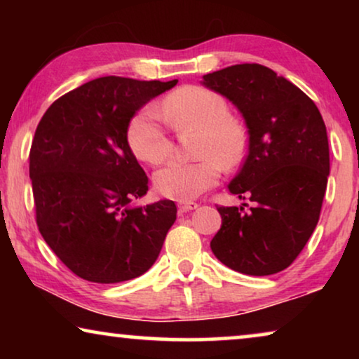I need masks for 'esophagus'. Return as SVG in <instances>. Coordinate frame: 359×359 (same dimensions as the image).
<instances>
[{"label": "esophagus", "instance_id": "1", "mask_svg": "<svg viewBox=\"0 0 359 359\" xmlns=\"http://www.w3.org/2000/svg\"><path fill=\"white\" fill-rule=\"evenodd\" d=\"M198 203H194V201H181L178 204V209L180 212H189V210H194L198 209Z\"/></svg>", "mask_w": 359, "mask_h": 359}]
</instances>
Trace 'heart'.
<instances>
[{
    "label": "heart",
    "mask_w": 359,
    "mask_h": 359,
    "mask_svg": "<svg viewBox=\"0 0 359 359\" xmlns=\"http://www.w3.org/2000/svg\"><path fill=\"white\" fill-rule=\"evenodd\" d=\"M175 130L198 129L193 161H171L155 175V188L165 198L189 201L217 184L224 170L242 163L248 149L243 122L230 116L227 100L199 85L175 90L161 106ZM127 144L137 158L151 166L161 165L173 151L168 130L155 106H145L127 127Z\"/></svg>",
    "instance_id": "1"
}]
</instances>
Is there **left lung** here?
<instances>
[{"mask_svg": "<svg viewBox=\"0 0 359 359\" xmlns=\"http://www.w3.org/2000/svg\"><path fill=\"white\" fill-rule=\"evenodd\" d=\"M247 122L248 155L230 183L250 210L217 205L220 230L210 242L233 271L268 276L291 266L320 217L330 155L325 122L306 93L259 63H240L204 75Z\"/></svg>", "mask_w": 359, "mask_h": 359, "instance_id": "obj_1", "label": "left lung"}]
</instances>
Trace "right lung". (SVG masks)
Segmentation results:
<instances>
[{"mask_svg":"<svg viewBox=\"0 0 359 359\" xmlns=\"http://www.w3.org/2000/svg\"><path fill=\"white\" fill-rule=\"evenodd\" d=\"M178 80L102 76L53 101L29 151L39 232L86 281L114 284L149 271L176 220L165 199L144 208L149 176L127 144V127L151 97Z\"/></svg>","mask_w":359,"mask_h":359,"instance_id":"add662e5","label":"right lung"}]
</instances>
